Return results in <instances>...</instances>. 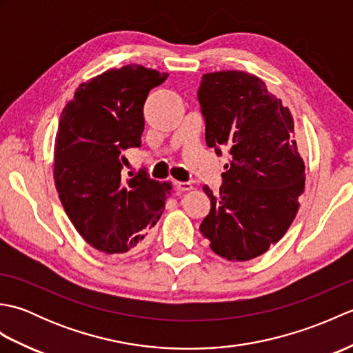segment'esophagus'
Masks as SVG:
<instances>
[{
  "mask_svg": "<svg viewBox=\"0 0 353 353\" xmlns=\"http://www.w3.org/2000/svg\"><path fill=\"white\" fill-rule=\"evenodd\" d=\"M174 188L179 192H186L192 190V185L190 182H174Z\"/></svg>",
  "mask_w": 353,
  "mask_h": 353,
  "instance_id": "1",
  "label": "esophagus"
}]
</instances>
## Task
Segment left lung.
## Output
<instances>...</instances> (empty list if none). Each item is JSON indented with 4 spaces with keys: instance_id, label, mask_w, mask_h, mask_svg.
Instances as JSON below:
<instances>
[{
    "instance_id": "obj_1",
    "label": "left lung",
    "mask_w": 353,
    "mask_h": 353,
    "mask_svg": "<svg viewBox=\"0 0 353 353\" xmlns=\"http://www.w3.org/2000/svg\"><path fill=\"white\" fill-rule=\"evenodd\" d=\"M197 100L208 147L229 154L220 191L203 185L211 211L200 232L220 256L253 259L285 235L305 188L292 117L264 81L243 71L205 74Z\"/></svg>"
}]
</instances>
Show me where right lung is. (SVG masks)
Here are the masks:
<instances>
[{
    "label": "right lung",
    "mask_w": 353,
    "mask_h": 353,
    "mask_svg": "<svg viewBox=\"0 0 353 353\" xmlns=\"http://www.w3.org/2000/svg\"><path fill=\"white\" fill-rule=\"evenodd\" d=\"M167 74L125 65L81 83L62 110L54 182L66 215L94 249L108 254L139 247L165 209L171 186L147 172L124 177L130 148L141 145L144 103Z\"/></svg>",
    "instance_id": "1"
}]
</instances>
